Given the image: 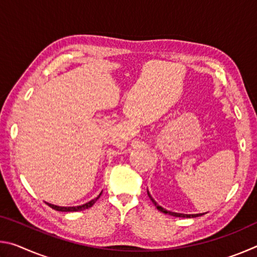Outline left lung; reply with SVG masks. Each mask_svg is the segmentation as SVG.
<instances>
[{
	"instance_id": "obj_1",
	"label": "left lung",
	"mask_w": 257,
	"mask_h": 257,
	"mask_svg": "<svg viewBox=\"0 0 257 257\" xmlns=\"http://www.w3.org/2000/svg\"><path fill=\"white\" fill-rule=\"evenodd\" d=\"M147 194H149V197L151 198V201H152V203L154 204V206L158 208V210L160 211V212H162V213H164V214H169V215H172V216H177V217H196V216H201V215H203L204 213H201V214H181V213H175V212H170V211H167V210H164L163 207H161L160 205H158V203H156L153 198H152V196L150 195V193L149 191H147Z\"/></svg>"
}]
</instances>
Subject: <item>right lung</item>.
Segmentation results:
<instances>
[{"label":"right lung","mask_w":257,"mask_h":257,"mask_svg":"<svg viewBox=\"0 0 257 257\" xmlns=\"http://www.w3.org/2000/svg\"><path fill=\"white\" fill-rule=\"evenodd\" d=\"M101 195H102V193L99 194L96 198H94V199H92V201H90V202L86 203V204H82V205H79V206L63 207V206H56V205H53V204H49V203H46V204H47V205H49L50 207L53 208V210H55V211H60V212H77V211H82V210H86V208L92 207V206L94 205V204H95V202H96L97 199L99 198V196H101Z\"/></svg>","instance_id":"add662e5"}]
</instances>
